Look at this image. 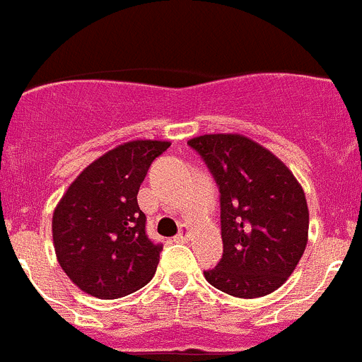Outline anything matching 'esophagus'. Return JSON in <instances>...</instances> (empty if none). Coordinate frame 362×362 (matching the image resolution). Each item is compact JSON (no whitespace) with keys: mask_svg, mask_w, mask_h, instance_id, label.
Instances as JSON below:
<instances>
[{"mask_svg":"<svg viewBox=\"0 0 362 362\" xmlns=\"http://www.w3.org/2000/svg\"><path fill=\"white\" fill-rule=\"evenodd\" d=\"M188 238H190V230H188L187 226L181 228V231L175 235V242H187Z\"/></svg>","mask_w":362,"mask_h":362,"instance_id":"obj_1","label":"esophagus"}]
</instances>
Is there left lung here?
I'll list each match as a JSON object with an SVG mask.
<instances>
[{"label": "left lung", "instance_id": "left-lung-1", "mask_svg": "<svg viewBox=\"0 0 362 362\" xmlns=\"http://www.w3.org/2000/svg\"><path fill=\"white\" fill-rule=\"evenodd\" d=\"M221 194L222 258L204 278L237 298L273 293L296 269L307 246L309 208L293 172L240 134L188 141Z\"/></svg>", "mask_w": 362, "mask_h": 362}]
</instances>
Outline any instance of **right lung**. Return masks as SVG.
Instances as JSON below:
<instances>
[{
	"mask_svg": "<svg viewBox=\"0 0 362 362\" xmlns=\"http://www.w3.org/2000/svg\"><path fill=\"white\" fill-rule=\"evenodd\" d=\"M168 141L136 140L93 161L53 211V246L62 271L102 300L127 296L154 276L163 246L145 231L138 190Z\"/></svg>",
	"mask_w": 362,
	"mask_h": 362,
	"instance_id": "right-lung-1",
	"label": "right lung"
}]
</instances>
